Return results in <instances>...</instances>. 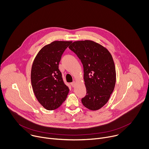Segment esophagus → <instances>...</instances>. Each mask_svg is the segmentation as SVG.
I'll return each instance as SVG.
<instances>
[{
	"label": "esophagus",
	"instance_id": "obj_1",
	"mask_svg": "<svg viewBox=\"0 0 149 149\" xmlns=\"http://www.w3.org/2000/svg\"><path fill=\"white\" fill-rule=\"evenodd\" d=\"M75 84H76V83H75V81H73L72 82H71V86H72V87H74L75 86Z\"/></svg>",
	"mask_w": 149,
	"mask_h": 149
}]
</instances>
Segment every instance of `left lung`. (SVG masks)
I'll return each mask as SVG.
<instances>
[{"instance_id": "1", "label": "left lung", "mask_w": 149, "mask_h": 149, "mask_svg": "<svg viewBox=\"0 0 149 149\" xmlns=\"http://www.w3.org/2000/svg\"><path fill=\"white\" fill-rule=\"evenodd\" d=\"M81 60L87 95L81 99L84 107L97 110L107 103L116 84L114 62L110 52L96 42L75 41L69 47Z\"/></svg>"}]
</instances>
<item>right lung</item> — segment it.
<instances>
[{"label": "right lung", "instance_id": "add662e5", "mask_svg": "<svg viewBox=\"0 0 149 149\" xmlns=\"http://www.w3.org/2000/svg\"><path fill=\"white\" fill-rule=\"evenodd\" d=\"M71 41H54L42 48L36 56L31 70V83L39 102L48 110L62 105L69 88L63 81L59 63Z\"/></svg>", "mask_w": 149, "mask_h": 149}]
</instances>
